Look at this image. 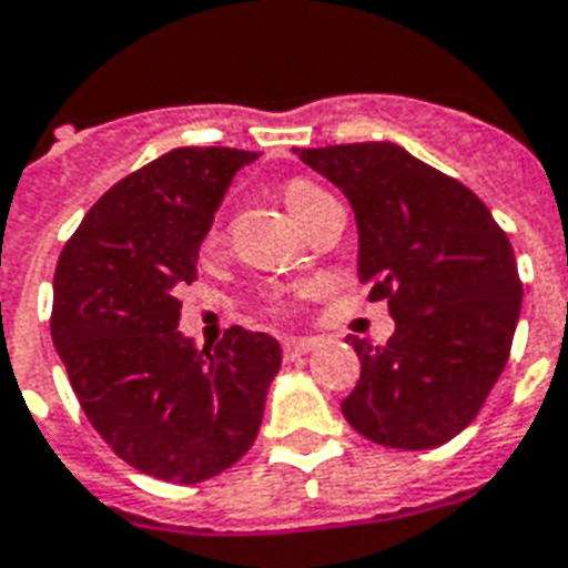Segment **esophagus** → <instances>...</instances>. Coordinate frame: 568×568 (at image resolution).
<instances>
[{"mask_svg":"<svg viewBox=\"0 0 568 568\" xmlns=\"http://www.w3.org/2000/svg\"><path fill=\"white\" fill-rule=\"evenodd\" d=\"M314 347H317V341L314 338H287L284 341V356H287V359H300V356L311 353Z\"/></svg>","mask_w":568,"mask_h":568,"instance_id":"esophagus-1","label":"esophagus"}]
</instances>
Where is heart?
Returning <instances> with one entry per match:
<instances>
[{
    "mask_svg": "<svg viewBox=\"0 0 568 568\" xmlns=\"http://www.w3.org/2000/svg\"><path fill=\"white\" fill-rule=\"evenodd\" d=\"M281 194H284V206L290 209V215L300 224L308 219L311 209H317L323 200H329V194L308 179H290ZM212 239H215V233H212Z\"/></svg>",
    "mask_w": 568,
    "mask_h": 568,
    "instance_id": "1",
    "label": "heart"
}]
</instances>
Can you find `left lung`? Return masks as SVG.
<instances>
[{
	"instance_id": "left-lung-1",
	"label": "left lung",
	"mask_w": 568,
	"mask_h": 568,
	"mask_svg": "<svg viewBox=\"0 0 568 568\" xmlns=\"http://www.w3.org/2000/svg\"><path fill=\"white\" fill-rule=\"evenodd\" d=\"M344 191L359 227V281L386 300L383 347L347 335L362 374L341 410L362 437L434 449L462 434L506 368L521 314L509 236L470 187L395 143L296 149Z\"/></svg>"
}]
</instances>
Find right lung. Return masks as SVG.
Masks as SVG:
<instances>
[{"mask_svg":"<svg viewBox=\"0 0 568 568\" xmlns=\"http://www.w3.org/2000/svg\"><path fill=\"white\" fill-rule=\"evenodd\" d=\"M257 152L182 146L106 191L59 254L50 335L80 407L134 470L212 479L257 440L281 368L266 332L230 326L197 349L179 326V287L236 170Z\"/></svg>","mask_w":568,"mask_h":568,"instance_id":"right-lung-1","label":"right lung"}]
</instances>
